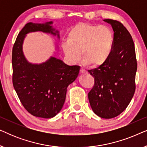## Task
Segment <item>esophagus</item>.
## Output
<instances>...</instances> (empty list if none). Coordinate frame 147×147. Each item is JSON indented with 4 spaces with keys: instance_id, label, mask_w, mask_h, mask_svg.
<instances>
[{
    "instance_id": "obj_1",
    "label": "esophagus",
    "mask_w": 147,
    "mask_h": 147,
    "mask_svg": "<svg viewBox=\"0 0 147 147\" xmlns=\"http://www.w3.org/2000/svg\"><path fill=\"white\" fill-rule=\"evenodd\" d=\"M80 73H81V74H84V73H86V72H87V71H86V70L84 69H83V68H81V69H80Z\"/></svg>"
}]
</instances>
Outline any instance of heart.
<instances>
[{"label":"heart","instance_id":"heart-1","mask_svg":"<svg viewBox=\"0 0 147 147\" xmlns=\"http://www.w3.org/2000/svg\"><path fill=\"white\" fill-rule=\"evenodd\" d=\"M114 45V34L109 27L80 23L72 27L67 41L61 47L66 57L71 63L79 61L90 67L105 64L111 55Z\"/></svg>","mask_w":147,"mask_h":147}]
</instances>
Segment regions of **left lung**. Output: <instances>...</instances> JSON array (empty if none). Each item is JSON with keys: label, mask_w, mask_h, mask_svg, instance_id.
Instances as JSON below:
<instances>
[{"label": "left lung", "mask_w": 147, "mask_h": 147, "mask_svg": "<svg viewBox=\"0 0 147 147\" xmlns=\"http://www.w3.org/2000/svg\"><path fill=\"white\" fill-rule=\"evenodd\" d=\"M104 21L114 31L113 49L105 64L88 71L94 78V85L88 95L94 113L109 119L121 114L131 101L137 63L133 40L126 27L115 20Z\"/></svg>", "instance_id": "1"}]
</instances>
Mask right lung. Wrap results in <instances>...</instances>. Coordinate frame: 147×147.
I'll use <instances>...</instances> for the list:
<instances>
[{
	"instance_id": "right-lung-1",
	"label": "right lung",
	"mask_w": 147,
	"mask_h": 147,
	"mask_svg": "<svg viewBox=\"0 0 147 147\" xmlns=\"http://www.w3.org/2000/svg\"><path fill=\"white\" fill-rule=\"evenodd\" d=\"M53 22L26 24L18 35L12 53L13 84L24 108L34 116L53 118L60 112L65 100L67 86L75 81L80 66L66 65L51 57L45 62H29L24 55L23 44L27 33L41 31L57 36Z\"/></svg>"
}]
</instances>
